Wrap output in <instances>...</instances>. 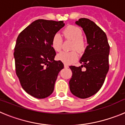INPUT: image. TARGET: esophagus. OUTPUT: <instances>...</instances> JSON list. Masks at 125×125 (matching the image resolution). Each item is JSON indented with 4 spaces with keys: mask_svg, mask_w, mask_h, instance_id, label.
Masks as SVG:
<instances>
[{
    "mask_svg": "<svg viewBox=\"0 0 125 125\" xmlns=\"http://www.w3.org/2000/svg\"><path fill=\"white\" fill-rule=\"evenodd\" d=\"M64 68H69V66H68V65L67 64H64Z\"/></svg>",
    "mask_w": 125,
    "mask_h": 125,
    "instance_id": "obj_1",
    "label": "esophagus"
}]
</instances>
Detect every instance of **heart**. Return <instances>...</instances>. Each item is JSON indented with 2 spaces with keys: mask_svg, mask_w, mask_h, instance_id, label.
<instances>
[{
  "mask_svg": "<svg viewBox=\"0 0 125 125\" xmlns=\"http://www.w3.org/2000/svg\"><path fill=\"white\" fill-rule=\"evenodd\" d=\"M65 38L73 41L71 49L76 50L79 53L84 51L86 43L83 38V32L78 27L75 25H68L63 31ZM62 37L58 33L56 34L52 39V46L56 51H59L62 46ZM78 58V54L76 51L66 52H61L57 55V59L65 64H69Z\"/></svg>",
  "mask_w": 125,
  "mask_h": 125,
  "instance_id": "b5f03b06",
  "label": "heart"
}]
</instances>
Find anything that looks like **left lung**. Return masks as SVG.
I'll return each mask as SVG.
<instances>
[{
    "label": "left lung",
    "mask_w": 125,
    "mask_h": 125,
    "mask_svg": "<svg viewBox=\"0 0 125 125\" xmlns=\"http://www.w3.org/2000/svg\"><path fill=\"white\" fill-rule=\"evenodd\" d=\"M76 24L83 29L88 46L79 61L82 65L69 66L73 73L69 88L73 94L84 99L96 93L104 82L109 70L110 46L105 32L91 20L81 18Z\"/></svg>",
    "instance_id": "left-lung-1"
}]
</instances>
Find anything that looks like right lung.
<instances>
[{
	"label": "right lung",
	"instance_id": "obj_1",
	"mask_svg": "<svg viewBox=\"0 0 125 125\" xmlns=\"http://www.w3.org/2000/svg\"><path fill=\"white\" fill-rule=\"evenodd\" d=\"M64 25L63 21L36 20L17 37L14 53L16 74L24 91L32 96L43 99L54 91L64 64L54 60L52 39Z\"/></svg>",
	"mask_w": 125,
	"mask_h": 125
}]
</instances>
